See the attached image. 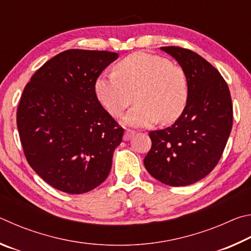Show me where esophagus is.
Masks as SVG:
<instances>
[{
    "instance_id": "obj_1",
    "label": "esophagus",
    "mask_w": 251,
    "mask_h": 251,
    "mask_svg": "<svg viewBox=\"0 0 251 251\" xmlns=\"http://www.w3.org/2000/svg\"><path fill=\"white\" fill-rule=\"evenodd\" d=\"M134 134H135V132L133 130H126L125 132V135H123V140H125V141H128V140L132 138Z\"/></svg>"
}]
</instances>
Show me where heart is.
<instances>
[{
  "instance_id": "heart-1",
  "label": "heart",
  "mask_w": 251,
  "mask_h": 251,
  "mask_svg": "<svg viewBox=\"0 0 251 251\" xmlns=\"http://www.w3.org/2000/svg\"><path fill=\"white\" fill-rule=\"evenodd\" d=\"M95 91L113 117H120L135 98L138 103L123 117V123L144 128L159 120H177L186 107L188 82L179 66L164 57L139 51L119 61L114 73L98 77Z\"/></svg>"
}]
</instances>
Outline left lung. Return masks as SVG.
Masks as SVG:
<instances>
[{
  "label": "left lung",
  "mask_w": 251,
  "mask_h": 251,
  "mask_svg": "<svg viewBox=\"0 0 251 251\" xmlns=\"http://www.w3.org/2000/svg\"><path fill=\"white\" fill-rule=\"evenodd\" d=\"M181 66L188 82V99L169 128L151 131V150L144 166L170 186H187L212 172L226 147L232 126L229 88L218 70L185 48L161 47Z\"/></svg>",
  "instance_id": "left-lung-1"
}]
</instances>
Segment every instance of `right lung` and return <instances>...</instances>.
<instances>
[{
	"label": "right lung",
	"instance_id": "add662e5",
	"mask_svg": "<svg viewBox=\"0 0 251 251\" xmlns=\"http://www.w3.org/2000/svg\"><path fill=\"white\" fill-rule=\"evenodd\" d=\"M118 57L65 50L24 88L16 114L22 147L32 169L56 190L82 194L108 177L123 129L99 102L95 83Z\"/></svg>",
	"mask_w": 251,
	"mask_h": 251
}]
</instances>
